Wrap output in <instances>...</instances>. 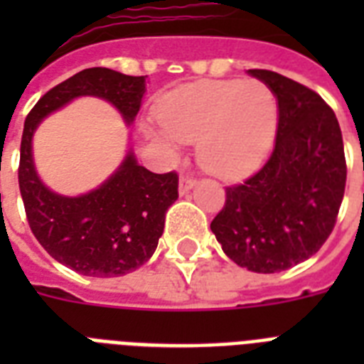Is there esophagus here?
Segmentation results:
<instances>
[{"mask_svg": "<svg viewBox=\"0 0 364 364\" xmlns=\"http://www.w3.org/2000/svg\"><path fill=\"white\" fill-rule=\"evenodd\" d=\"M194 185H196V179H192L188 176H181L179 177V194H187Z\"/></svg>", "mask_w": 364, "mask_h": 364, "instance_id": "34e87169", "label": "esophagus"}]
</instances>
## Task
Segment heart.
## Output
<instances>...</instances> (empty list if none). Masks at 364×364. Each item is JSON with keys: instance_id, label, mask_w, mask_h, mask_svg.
I'll return each mask as SVG.
<instances>
[{"instance_id": "b5f03b06", "label": "heart", "mask_w": 364, "mask_h": 364, "mask_svg": "<svg viewBox=\"0 0 364 364\" xmlns=\"http://www.w3.org/2000/svg\"><path fill=\"white\" fill-rule=\"evenodd\" d=\"M153 140L177 153V140L198 141V162L220 179L258 170L273 146L279 102L259 80L200 82L176 91L156 110Z\"/></svg>"}]
</instances>
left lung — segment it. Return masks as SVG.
<instances>
[{"instance_id":"8db88e82","label":"left lung","mask_w":364,"mask_h":364,"mask_svg":"<svg viewBox=\"0 0 364 364\" xmlns=\"http://www.w3.org/2000/svg\"><path fill=\"white\" fill-rule=\"evenodd\" d=\"M279 102L274 147L259 172L226 187L211 232L224 254L254 273L309 259L335 228L346 187L342 132L316 91L273 70L250 69Z\"/></svg>"}]
</instances>
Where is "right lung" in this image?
<instances>
[{
  "instance_id": "obj_1",
  "label": "right lung",
  "mask_w": 364,
  "mask_h": 364,
  "mask_svg": "<svg viewBox=\"0 0 364 364\" xmlns=\"http://www.w3.org/2000/svg\"><path fill=\"white\" fill-rule=\"evenodd\" d=\"M144 93L146 76L102 67L84 69L41 97L23 123L18 185L29 228L52 258L84 277H121L151 258L168 208L177 200V173L149 172L138 164L131 147L99 187L80 196H63L38 177L33 134L44 117L78 97L110 102L132 125Z\"/></svg>"
}]
</instances>
